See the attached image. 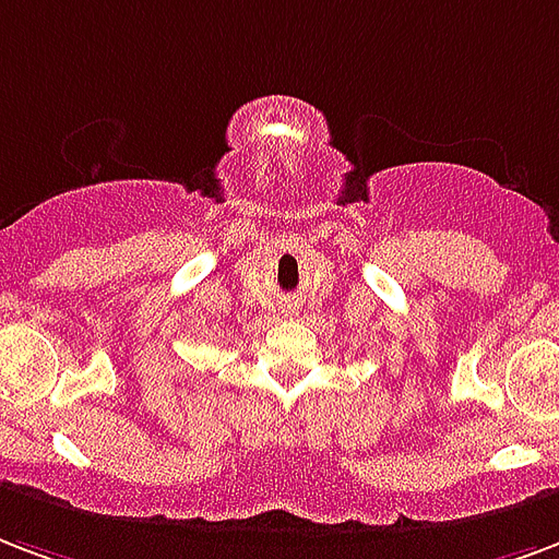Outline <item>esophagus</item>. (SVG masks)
Returning a JSON list of instances; mask_svg holds the SVG:
<instances>
[{
	"label": "esophagus",
	"mask_w": 559,
	"mask_h": 559,
	"mask_svg": "<svg viewBox=\"0 0 559 559\" xmlns=\"http://www.w3.org/2000/svg\"><path fill=\"white\" fill-rule=\"evenodd\" d=\"M287 308H289V305H287Z\"/></svg>",
	"instance_id": "1"
}]
</instances>
